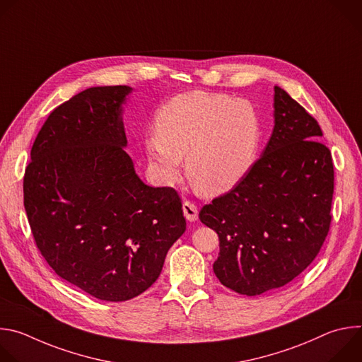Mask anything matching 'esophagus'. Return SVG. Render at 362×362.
<instances>
[{"mask_svg":"<svg viewBox=\"0 0 362 362\" xmlns=\"http://www.w3.org/2000/svg\"><path fill=\"white\" fill-rule=\"evenodd\" d=\"M182 208H183V214H185V216L189 222H196L197 221L199 212H197V206L193 202H190V200L183 202Z\"/></svg>","mask_w":362,"mask_h":362,"instance_id":"obj_1","label":"esophagus"}]
</instances>
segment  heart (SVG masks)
<instances>
[{
    "label": "heart",
    "mask_w": 362,
    "mask_h": 362,
    "mask_svg": "<svg viewBox=\"0 0 362 362\" xmlns=\"http://www.w3.org/2000/svg\"><path fill=\"white\" fill-rule=\"evenodd\" d=\"M156 136L144 141L148 159L166 183L180 176L182 158L193 187L219 196L255 165L261 122L250 103L226 94L192 91L169 100L154 122Z\"/></svg>",
    "instance_id": "1"
}]
</instances>
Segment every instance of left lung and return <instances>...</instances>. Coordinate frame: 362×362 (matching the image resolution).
Masks as SVG:
<instances>
[{"label": "left lung", "instance_id": "8db88e82", "mask_svg": "<svg viewBox=\"0 0 362 362\" xmlns=\"http://www.w3.org/2000/svg\"><path fill=\"white\" fill-rule=\"evenodd\" d=\"M274 109L262 156L199 212L219 236L215 275L247 296L281 288L311 265L332 218L334 165L318 122L278 86Z\"/></svg>", "mask_w": 362, "mask_h": 362}]
</instances>
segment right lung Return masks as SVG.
<instances>
[{"instance_id": "1", "label": "right lung", "mask_w": 362, "mask_h": 362, "mask_svg": "<svg viewBox=\"0 0 362 362\" xmlns=\"http://www.w3.org/2000/svg\"><path fill=\"white\" fill-rule=\"evenodd\" d=\"M127 86L87 88L49 113L31 147L24 208L54 272L91 296L122 302L159 278L186 230L173 187L136 175L122 119Z\"/></svg>"}]
</instances>
